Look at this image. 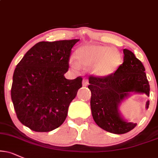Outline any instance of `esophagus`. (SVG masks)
<instances>
[{
    "label": "esophagus",
    "mask_w": 158,
    "mask_h": 158,
    "mask_svg": "<svg viewBox=\"0 0 158 158\" xmlns=\"http://www.w3.org/2000/svg\"><path fill=\"white\" fill-rule=\"evenodd\" d=\"M89 85V81L87 79L83 80V86H87Z\"/></svg>",
    "instance_id": "obj_1"
}]
</instances>
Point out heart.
<instances>
[{"instance_id": "b5f03b06", "label": "heart", "mask_w": 158, "mask_h": 158, "mask_svg": "<svg viewBox=\"0 0 158 158\" xmlns=\"http://www.w3.org/2000/svg\"><path fill=\"white\" fill-rule=\"evenodd\" d=\"M75 57L81 66H93L92 73L99 77H108L114 74L122 62L119 52L107 46H82L76 50ZM73 66L77 67L75 63Z\"/></svg>"}]
</instances>
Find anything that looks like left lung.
<instances>
[{
    "mask_svg": "<svg viewBox=\"0 0 158 158\" xmlns=\"http://www.w3.org/2000/svg\"><path fill=\"white\" fill-rule=\"evenodd\" d=\"M124 62L108 77L89 76L91 109L93 118L102 129L114 134H124L137 124L124 120L118 108L131 92L149 96V84L145 68L133 52L124 49ZM149 101L146 103L149 108Z\"/></svg>",
    "mask_w": 158,
    "mask_h": 158,
    "instance_id": "1",
    "label": "left lung"
}]
</instances>
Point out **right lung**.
<instances>
[{
    "label": "right lung",
    "mask_w": 158,
    "mask_h": 158,
    "mask_svg": "<svg viewBox=\"0 0 158 158\" xmlns=\"http://www.w3.org/2000/svg\"><path fill=\"white\" fill-rule=\"evenodd\" d=\"M79 40L40 42L15 68L11 97L17 118L33 131L50 132L61 125L83 78H65L71 50Z\"/></svg>",
    "instance_id": "obj_1"
}]
</instances>
